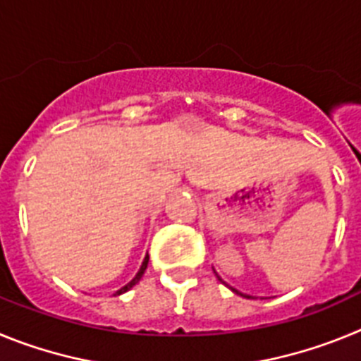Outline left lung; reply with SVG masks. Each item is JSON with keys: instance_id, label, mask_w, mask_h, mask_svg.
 <instances>
[{"instance_id": "obj_1", "label": "left lung", "mask_w": 361, "mask_h": 361, "mask_svg": "<svg viewBox=\"0 0 361 361\" xmlns=\"http://www.w3.org/2000/svg\"><path fill=\"white\" fill-rule=\"evenodd\" d=\"M219 280H220V282H222V283H226L224 280L220 279V276H219ZM226 286H228V283H226ZM228 288H229V286H228ZM231 291H233V293H237V295H240V296H244V298H251L250 295H242V293H240V291H237V289H233V288H231Z\"/></svg>"}]
</instances>
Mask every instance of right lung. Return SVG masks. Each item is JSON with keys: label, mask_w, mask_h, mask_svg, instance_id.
Segmentation results:
<instances>
[{"label": "right lung", "mask_w": 361, "mask_h": 361, "mask_svg": "<svg viewBox=\"0 0 361 361\" xmlns=\"http://www.w3.org/2000/svg\"><path fill=\"white\" fill-rule=\"evenodd\" d=\"M148 260H149V257H148V255H146V257H145V260H142V266H141V269H139V273H137V275L133 276V279L130 280V282L126 283V286H124V288H121L119 291L116 293V296H117V295H123V293H126V291H130V289H132L133 286H135V283L139 282V280L142 279V275H145L146 267H148Z\"/></svg>", "instance_id": "obj_1"}]
</instances>
